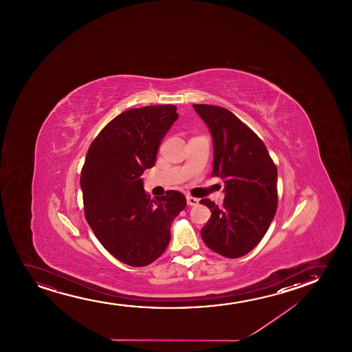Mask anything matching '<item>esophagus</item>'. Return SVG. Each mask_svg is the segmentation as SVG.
Here are the masks:
<instances>
[{
    "instance_id": "34e87169",
    "label": "esophagus",
    "mask_w": 352,
    "mask_h": 352,
    "mask_svg": "<svg viewBox=\"0 0 352 352\" xmlns=\"http://www.w3.org/2000/svg\"><path fill=\"white\" fill-rule=\"evenodd\" d=\"M186 202H188V206H191V207H193V206H197L198 203H199V201H198L197 198L188 196V197H186Z\"/></svg>"
}]
</instances>
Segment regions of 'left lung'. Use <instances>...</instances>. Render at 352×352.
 <instances>
[{"label":"left lung","mask_w":352,"mask_h":352,"mask_svg":"<svg viewBox=\"0 0 352 352\" xmlns=\"http://www.w3.org/2000/svg\"><path fill=\"white\" fill-rule=\"evenodd\" d=\"M210 131L212 173L223 180V206L202 199L212 217L201 230L206 245L236 258L265 236L278 206V170L263 142L233 113L222 107L193 104Z\"/></svg>","instance_id":"1"}]
</instances>
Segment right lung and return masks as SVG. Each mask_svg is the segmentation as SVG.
Returning a JSON list of instances; mask_svg holds the SVG:
<instances>
[{
    "label": "right lung",
    "instance_id": "right-lung-1",
    "mask_svg": "<svg viewBox=\"0 0 352 352\" xmlns=\"http://www.w3.org/2000/svg\"><path fill=\"white\" fill-rule=\"evenodd\" d=\"M172 104L133 108L116 116L87 150L80 175L87 221L103 248L131 267L164 254L170 225L186 207L178 191L150 199L140 175L154 167L164 135L178 119Z\"/></svg>",
    "mask_w": 352,
    "mask_h": 352
}]
</instances>
